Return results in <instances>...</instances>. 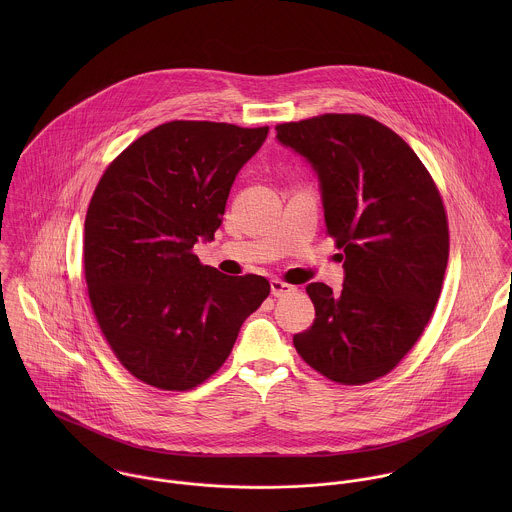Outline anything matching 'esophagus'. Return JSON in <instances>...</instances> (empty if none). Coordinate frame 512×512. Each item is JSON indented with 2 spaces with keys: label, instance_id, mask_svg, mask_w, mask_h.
<instances>
[{
  "label": "esophagus",
  "instance_id": "esophagus-1",
  "mask_svg": "<svg viewBox=\"0 0 512 512\" xmlns=\"http://www.w3.org/2000/svg\"><path fill=\"white\" fill-rule=\"evenodd\" d=\"M270 290L274 297H286V295H292L297 292V288L292 284H286V282H280V280H272L270 282Z\"/></svg>",
  "mask_w": 512,
  "mask_h": 512
}]
</instances>
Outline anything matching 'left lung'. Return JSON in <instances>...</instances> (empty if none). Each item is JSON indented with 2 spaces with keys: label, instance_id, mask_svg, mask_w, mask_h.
<instances>
[{
  "label": "left lung",
  "instance_id": "left-lung-1",
  "mask_svg": "<svg viewBox=\"0 0 512 512\" xmlns=\"http://www.w3.org/2000/svg\"><path fill=\"white\" fill-rule=\"evenodd\" d=\"M276 132L315 171L345 270L339 293L305 288L315 321L293 345L335 382L376 380L414 347L438 303L449 256L438 189L412 147L368 116L325 114Z\"/></svg>",
  "mask_w": 512,
  "mask_h": 512
}]
</instances>
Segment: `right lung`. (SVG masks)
<instances>
[{
  "label": "right lung",
  "instance_id": "right-lung-1",
  "mask_svg": "<svg viewBox=\"0 0 512 512\" xmlns=\"http://www.w3.org/2000/svg\"><path fill=\"white\" fill-rule=\"evenodd\" d=\"M268 128L167 122L104 171L84 220V276L98 325L136 378L189 390L230 355L270 293L262 276H224L193 246L211 242L230 187Z\"/></svg>",
  "mask_w": 512,
  "mask_h": 512
}]
</instances>
